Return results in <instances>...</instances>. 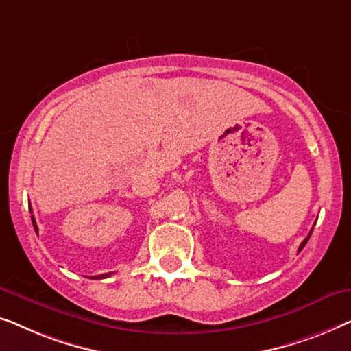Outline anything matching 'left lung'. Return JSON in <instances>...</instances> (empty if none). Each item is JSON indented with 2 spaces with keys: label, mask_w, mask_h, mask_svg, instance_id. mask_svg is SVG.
<instances>
[{
  "label": "left lung",
  "mask_w": 351,
  "mask_h": 351,
  "mask_svg": "<svg viewBox=\"0 0 351 351\" xmlns=\"http://www.w3.org/2000/svg\"><path fill=\"white\" fill-rule=\"evenodd\" d=\"M312 232H313V230H310V234L307 235V239H305V240L302 241V243H300V246H299V251L304 248V246H305V243H307V241H308V239H310V235H312Z\"/></svg>",
  "instance_id": "8db88e82"
}]
</instances>
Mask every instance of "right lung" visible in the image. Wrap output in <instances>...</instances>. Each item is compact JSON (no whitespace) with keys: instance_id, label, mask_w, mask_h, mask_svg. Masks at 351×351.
<instances>
[{"instance_id":"obj_1","label":"right lung","mask_w":351,"mask_h":351,"mask_svg":"<svg viewBox=\"0 0 351 351\" xmlns=\"http://www.w3.org/2000/svg\"><path fill=\"white\" fill-rule=\"evenodd\" d=\"M32 221H33V227H34V230H38V226H36V221H34V218L32 216ZM111 275V272L110 274H103V275H97V276H90L92 280H100V278H106V276H110Z\"/></svg>"}]
</instances>
